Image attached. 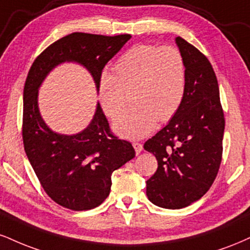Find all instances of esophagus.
Wrapping results in <instances>:
<instances>
[{"instance_id":"34e87169","label":"esophagus","mask_w":250,"mask_h":250,"mask_svg":"<svg viewBox=\"0 0 250 250\" xmlns=\"http://www.w3.org/2000/svg\"><path fill=\"white\" fill-rule=\"evenodd\" d=\"M133 146H134L135 151H136V154H140V152L142 151V149H143L142 144L138 143V142H134V143H133Z\"/></svg>"}]
</instances>
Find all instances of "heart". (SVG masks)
Segmentation results:
<instances>
[{
  "label": "heart",
  "mask_w": 250,
  "mask_h": 250,
  "mask_svg": "<svg viewBox=\"0 0 250 250\" xmlns=\"http://www.w3.org/2000/svg\"><path fill=\"white\" fill-rule=\"evenodd\" d=\"M115 76L102 73L99 104L104 115L114 119L133 92L136 106L117 116L113 125L120 137L138 140L149 135L157 121L167 122L182 106L186 89L184 57L173 46L137 44L123 53L114 66Z\"/></svg>",
  "instance_id": "heart-1"
}]
</instances>
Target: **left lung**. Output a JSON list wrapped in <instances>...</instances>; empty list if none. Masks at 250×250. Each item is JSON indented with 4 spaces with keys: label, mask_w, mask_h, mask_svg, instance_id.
<instances>
[{
    "label": "left lung",
    "mask_w": 250,
    "mask_h": 250,
    "mask_svg": "<svg viewBox=\"0 0 250 250\" xmlns=\"http://www.w3.org/2000/svg\"><path fill=\"white\" fill-rule=\"evenodd\" d=\"M176 44L186 65L184 100L169 123L144 143L158 163L146 180L148 199L170 209L191 205L209 190L220 167L225 130L211 62L182 37Z\"/></svg>",
    "instance_id": "obj_1"
}]
</instances>
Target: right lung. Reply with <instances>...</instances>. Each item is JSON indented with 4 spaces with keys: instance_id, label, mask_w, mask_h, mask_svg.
<instances>
[{
    "instance_id": "obj_1",
    "label": "right lung",
    "mask_w": 250,
    "mask_h": 250,
    "mask_svg": "<svg viewBox=\"0 0 250 250\" xmlns=\"http://www.w3.org/2000/svg\"><path fill=\"white\" fill-rule=\"evenodd\" d=\"M130 35L102 36L73 32L51 44L30 68L23 92V143L36 176L47 195L60 206L87 211L109 195L112 173L135 157L131 143L110 133L100 104L91 123L80 133L53 131L39 113L38 89L53 68L77 62L99 87L102 70Z\"/></svg>"
}]
</instances>
